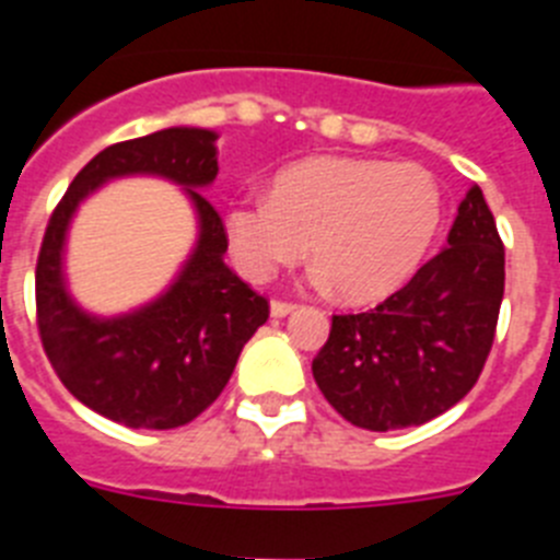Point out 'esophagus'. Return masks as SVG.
Returning a JSON list of instances; mask_svg holds the SVG:
<instances>
[{
    "label": "esophagus",
    "instance_id": "esophagus-1",
    "mask_svg": "<svg viewBox=\"0 0 560 560\" xmlns=\"http://www.w3.org/2000/svg\"><path fill=\"white\" fill-rule=\"evenodd\" d=\"M269 311H271V316H275V319H283V316H289L291 311H294V303H283V300H275V303L269 305Z\"/></svg>",
    "mask_w": 560,
    "mask_h": 560
}]
</instances>
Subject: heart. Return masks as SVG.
<instances>
[{
  "instance_id": "1",
  "label": "heart",
  "mask_w": 560,
  "mask_h": 560,
  "mask_svg": "<svg viewBox=\"0 0 560 560\" xmlns=\"http://www.w3.org/2000/svg\"><path fill=\"white\" fill-rule=\"evenodd\" d=\"M443 192L412 162L314 156L271 179L269 199H237L224 212L232 264L266 283L308 246L311 283L348 303H375L407 283L438 235Z\"/></svg>"
}]
</instances>
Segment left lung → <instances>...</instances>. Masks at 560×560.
I'll list each match as a JSON object with an SVG mask.
<instances>
[{"label":"left lung","instance_id":"obj_1","mask_svg":"<svg viewBox=\"0 0 560 560\" xmlns=\"http://www.w3.org/2000/svg\"><path fill=\"white\" fill-rule=\"evenodd\" d=\"M504 246L479 187L465 192L446 246L364 314L334 316L316 387L353 427H420L471 393L497 334Z\"/></svg>","mask_w":560,"mask_h":560}]
</instances>
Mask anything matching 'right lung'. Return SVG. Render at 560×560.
Segmentation results:
<instances>
[{"instance_id":"1","label":"right lung","mask_w":560,"mask_h":560,"mask_svg":"<svg viewBox=\"0 0 560 560\" xmlns=\"http://www.w3.org/2000/svg\"><path fill=\"white\" fill-rule=\"evenodd\" d=\"M219 133L173 126L117 142L78 173L49 219L36 266L42 345L63 387L103 418L131 429H176L226 387L237 355L269 319V303L224 264L221 215L201 190L219 176ZM156 175L179 184L200 235L172 285L126 315L81 310L66 285V235L77 207L103 184Z\"/></svg>"}]
</instances>
